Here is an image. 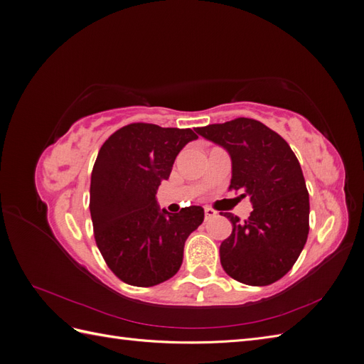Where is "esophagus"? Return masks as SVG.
I'll return each mask as SVG.
<instances>
[{
	"label": "esophagus",
	"instance_id": "34e87169",
	"mask_svg": "<svg viewBox=\"0 0 364 364\" xmlns=\"http://www.w3.org/2000/svg\"><path fill=\"white\" fill-rule=\"evenodd\" d=\"M217 215V211H214L213 208H209V206H206L205 208V218L208 220V218H213V217H215Z\"/></svg>",
	"mask_w": 364,
	"mask_h": 364
}]
</instances>
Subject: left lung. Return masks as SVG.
<instances>
[{
	"label": "left lung",
	"mask_w": 364,
	"mask_h": 364,
	"mask_svg": "<svg viewBox=\"0 0 364 364\" xmlns=\"http://www.w3.org/2000/svg\"><path fill=\"white\" fill-rule=\"evenodd\" d=\"M196 132L229 153V188L249 196L253 208L246 222L225 213L232 234L220 246V262L238 282L273 284L293 267L310 230V197L299 161L287 141L252 118Z\"/></svg>",
	"instance_id": "obj_1"
}]
</instances>
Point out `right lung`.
Masks as SVG:
<instances>
[{
    "label": "right lung",
    "instance_id": "1",
    "mask_svg": "<svg viewBox=\"0 0 364 364\" xmlns=\"http://www.w3.org/2000/svg\"><path fill=\"white\" fill-rule=\"evenodd\" d=\"M197 136L191 129L135 123L121 127L98 151L91 174V218L102 255L117 277L151 287L174 277L183 246L203 222V208L171 214L156 200L179 151Z\"/></svg>",
    "mask_w": 364,
    "mask_h": 364
}]
</instances>
